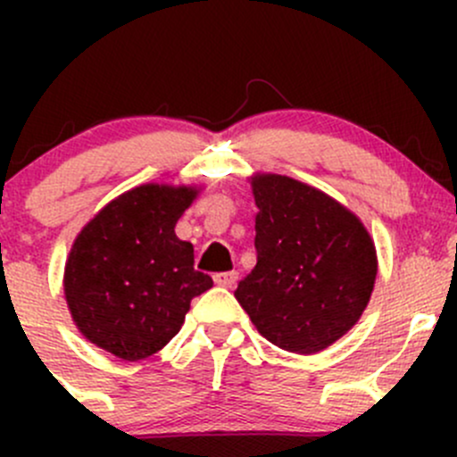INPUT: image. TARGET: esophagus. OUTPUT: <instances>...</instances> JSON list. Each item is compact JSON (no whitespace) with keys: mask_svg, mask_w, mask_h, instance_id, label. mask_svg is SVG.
<instances>
[{"mask_svg":"<svg viewBox=\"0 0 457 457\" xmlns=\"http://www.w3.org/2000/svg\"><path fill=\"white\" fill-rule=\"evenodd\" d=\"M237 271H220V274H214V283L220 285V287H232L237 283Z\"/></svg>","mask_w":457,"mask_h":457,"instance_id":"1","label":"esophagus"}]
</instances>
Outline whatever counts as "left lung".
I'll return each mask as SVG.
<instances>
[{"label": "left lung", "instance_id": "1", "mask_svg": "<svg viewBox=\"0 0 457 457\" xmlns=\"http://www.w3.org/2000/svg\"><path fill=\"white\" fill-rule=\"evenodd\" d=\"M252 187L256 265L234 296L271 345L320 352L365 312L376 247L361 220L316 187L280 174L256 177Z\"/></svg>", "mask_w": 457, "mask_h": 457}]
</instances>
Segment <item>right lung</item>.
Here are the masks:
<instances>
[{
  "mask_svg": "<svg viewBox=\"0 0 457 457\" xmlns=\"http://www.w3.org/2000/svg\"><path fill=\"white\" fill-rule=\"evenodd\" d=\"M192 187L141 186L104 207L81 229L63 276L77 327L123 361H141L181 329L192 298L212 287L195 270V247L174 234Z\"/></svg>",
  "mask_w": 457,
  "mask_h": 457,
  "instance_id": "right-lung-1",
  "label": "right lung"
}]
</instances>
